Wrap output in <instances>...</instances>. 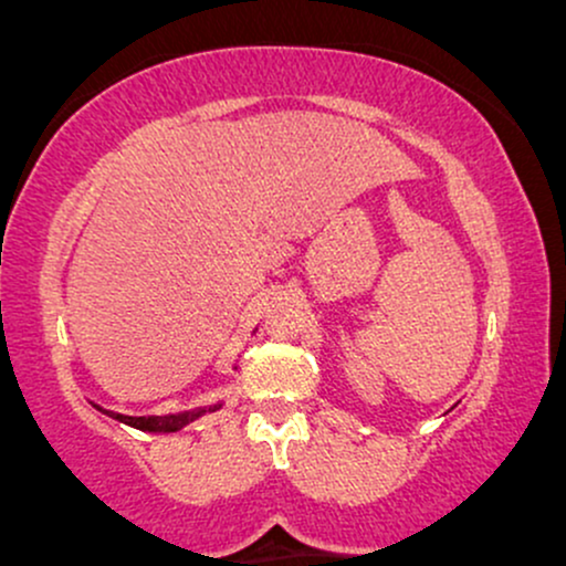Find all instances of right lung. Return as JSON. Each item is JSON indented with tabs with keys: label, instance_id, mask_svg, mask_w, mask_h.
I'll list each match as a JSON object with an SVG mask.
<instances>
[{
	"label": "right lung",
	"instance_id": "1",
	"mask_svg": "<svg viewBox=\"0 0 566 566\" xmlns=\"http://www.w3.org/2000/svg\"><path fill=\"white\" fill-rule=\"evenodd\" d=\"M101 409V407H97ZM212 409H220V405L216 407H205V409H197V412H184V415H143V418H129V415H119V412H108V409H103L106 415H112L114 420H119V423H127L133 428H140V431H180V428L191 423V420H197L199 415L205 412H212Z\"/></svg>",
	"mask_w": 566,
	"mask_h": 566
}]
</instances>
